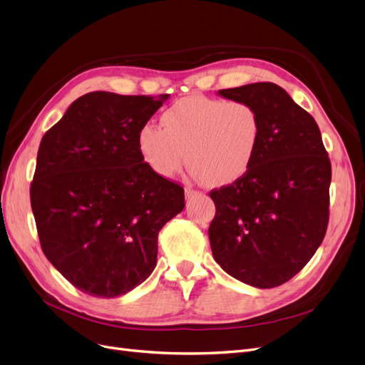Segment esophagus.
<instances>
[{"instance_id":"esophagus-1","label":"esophagus","mask_w":365,"mask_h":365,"mask_svg":"<svg viewBox=\"0 0 365 365\" xmlns=\"http://www.w3.org/2000/svg\"><path fill=\"white\" fill-rule=\"evenodd\" d=\"M185 195H186L187 200H190V198H192V197H195V195H201V192L192 190L191 186H186V187H185Z\"/></svg>"}]
</instances>
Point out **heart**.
I'll return each mask as SVG.
<instances>
[{"instance_id":"heart-1","label":"heart","mask_w":365,"mask_h":365,"mask_svg":"<svg viewBox=\"0 0 365 365\" xmlns=\"http://www.w3.org/2000/svg\"><path fill=\"white\" fill-rule=\"evenodd\" d=\"M260 137V115L250 103L191 94L162 113L160 128L144 125L137 143L145 164L162 178H173L186 160L195 178L221 187L248 173Z\"/></svg>"}]
</instances>
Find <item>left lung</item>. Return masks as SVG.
Listing matches in <instances>:
<instances>
[{
	"instance_id": "1",
	"label": "left lung",
	"mask_w": 365,
	"mask_h": 365,
	"mask_svg": "<svg viewBox=\"0 0 365 365\" xmlns=\"http://www.w3.org/2000/svg\"><path fill=\"white\" fill-rule=\"evenodd\" d=\"M218 96L250 103L262 137L244 178L210 192L212 254L228 275L272 289L298 274L325 237L331 162L316 120L284 88L255 83Z\"/></svg>"
}]
</instances>
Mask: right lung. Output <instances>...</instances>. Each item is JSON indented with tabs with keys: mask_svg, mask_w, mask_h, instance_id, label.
<instances>
[{
	"mask_svg": "<svg viewBox=\"0 0 365 365\" xmlns=\"http://www.w3.org/2000/svg\"><path fill=\"white\" fill-rule=\"evenodd\" d=\"M168 98L87 93L40 141L30 190L40 245L90 296L117 298L150 277L160 228L185 207L183 187L148 167L137 143Z\"/></svg>",
	"mask_w": 365,
	"mask_h": 365,
	"instance_id": "right-lung-1",
	"label": "right lung"
}]
</instances>
